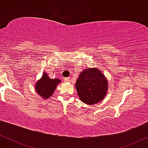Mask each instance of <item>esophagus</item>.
Segmentation results:
<instances>
[{
	"label": "esophagus",
	"mask_w": 148,
	"mask_h": 148,
	"mask_svg": "<svg viewBox=\"0 0 148 148\" xmlns=\"http://www.w3.org/2000/svg\"><path fill=\"white\" fill-rule=\"evenodd\" d=\"M64 81H65V82H69V81H70V79H69V77L64 78Z\"/></svg>",
	"instance_id": "obj_1"
}]
</instances>
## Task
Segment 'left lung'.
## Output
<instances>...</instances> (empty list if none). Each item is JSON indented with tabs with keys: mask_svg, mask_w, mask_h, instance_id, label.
Returning a JSON list of instances; mask_svg holds the SVG:
<instances>
[{
	"mask_svg": "<svg viewBox=\"0 0 148 148\" xmlns=\"http://www.w3.org/2000/svg\"><path fill=\"white\" fill-rule=\"evenodd\" d=\"M75 86L80 99L85 103L92 105L105 97L108 81L99 69L90 68L80 74Z\"/></svg>",
	"mask_w": 148,
	"mask_h": 148,
	"instance_id": "left-lung-1",
	"label": "left lung"
}]
</instances>
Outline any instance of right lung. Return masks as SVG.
<instances>
[{"label": "right lung", "mask_w": 148, "mask_h": 148, "mask_svg": "<svg viewBox=\"0 0 148 148\" xmlns=\"http://www.w3.org/2000/svg\"><path fill=\"white\" fill-rule=\"evenodd\" d=\"M59 83H60V80L50 79L48 74L44 72L42 79L39 80L35 85V90L43 99H48L53 94V92Z\"/></svg>", "instance_id": "obj_1"}]
</instances>
